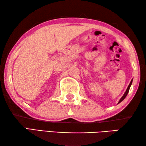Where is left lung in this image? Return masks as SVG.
Segmentation results:
<instances>
[{"instance_id":"8db88e82","label":"left lung","mask_w":146,"mask_h":146,"mask_svg":"<svg viewBox=\"0 0 146 146\" xmlns=\"http://www.w3.org/2000/svg\"><path fill=\"white\" fill-rule=\"evenodd\" d=\"M132 82H133V79H132V80H131V82H130V84H129V86H128V87H127V88L126 91H125V93L123 94V95L122 96V98H120V100H119V102H118V104H119V103H120L121 102H122V101L123 99H124V98H125V97H126V96H127V93H128V92H129V88H130V87H131V86Z\"/></svg>"}]
</instances>
